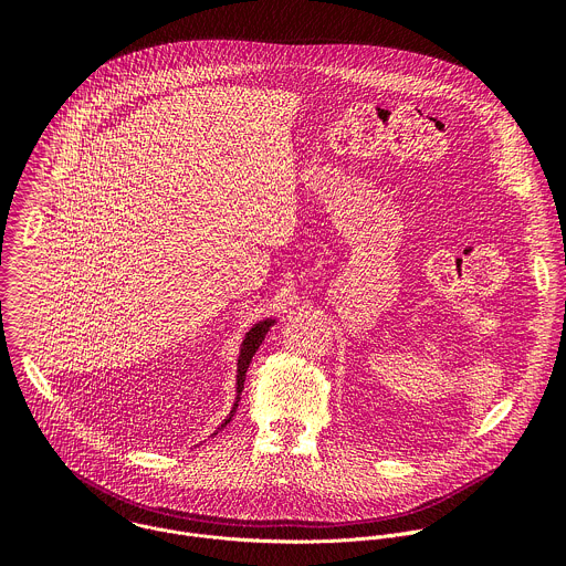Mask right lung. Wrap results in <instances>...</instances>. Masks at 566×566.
Wrapping results in <instances>:
<instances>
[{
    "instance_id": "obj_1",
    "label": "right lung",
    "mask_w": 566,
    "mask_h": 566,
    "mask_svg": "<svg viewBox=\"0 0 566 566\" xmlns=\"http://www.w3.org/2000/svg\"><path fill=\"white\" fill-rule=\"evenodd\" d=\"M273 325H275V319H271V317H266V319L258 322V325H253V329L247 334L244 343H241V349H239V358H237V398H234V406H232V410H230L228 419L221 423V428H226V426L232 421V417H234V412H237V406H239V396H241V389H244V380H247V371H249V365H251V360H253L255 352L260 349L262 340L266 338V334H269V329H271ZM221 428H219V430H221Z\"/></svg>"
}]
</instances>
